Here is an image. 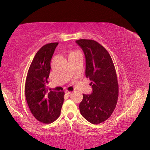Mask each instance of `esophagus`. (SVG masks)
I'll return each mask as SVG.
<instances>
[{"label": "esophagus", "mask_w": 150, "mask_h": 150, "mask_svg": "<svg viewBox=\"0 0 150 150\" xmlns=\"http://www.w3.org/2000/svg\"><path fill=\"white\" fill-rule=\"evenodd\" d=\"M71 91H65V93L66 94H71Z\"/></svg>", "instance_id": "34e87169"}]
</instances>
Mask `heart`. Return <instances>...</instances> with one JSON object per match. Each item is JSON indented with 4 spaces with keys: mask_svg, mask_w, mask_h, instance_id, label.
I'll return each mask as SVG.
<instances>
[{
    "mask_svg": "<svg viewBox=\"0 0 150 150\" xmlns=\"http://www.w3.org/2000/svg\"><path fill=\"white\" fill-rule=\"evenodd\" d=\"M74 52H74V51H72V52H70V54H72V53H74Z\"/></svg>",
    "mask_w": 150,
    "mask_h": 150,
    "instance_id": "heart-1",
    "label": "heart"
}]
</instances>
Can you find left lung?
<instances>
[{
    "label": "left lung",
    "mask_w": 150,
    "mask_h": 150,
    "mask_svg": "<svg viewBox=\"0 0 150 150\" xmlns=\"http://www.w3.org/2000/svg\"><path fill=\"white\" fill-rule=\"evenodd\" d=\"M86 58V76L91 81V94H83L81 114L92 124L105 121L111 115L118 98L115 67L107 50L94 40H76Z\"/></svg>",
    "instance_id": "obj_1"
}]
</instances>
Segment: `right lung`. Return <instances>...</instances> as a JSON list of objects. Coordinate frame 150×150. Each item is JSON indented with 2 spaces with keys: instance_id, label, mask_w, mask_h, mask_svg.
<instances>
[{
  "instance_id": "right-lung-1",
  "label": "right lung",
  "mask_w": 150,
  "mask_h": 150,
  "mask_svg": "<svg viewBox=\"0 0 150 150\" xmlns=\"http://www.w3.org/2000/svg\"><path fill=\"white\" fill-rule=\"evenodd\" d=\"M57 42L44 45L35 55L29 67L25 85L27 103L33 116L45 124L52 123L59 116L64 92L47 89L51 61Z\"/></svg>"
}]
</instances>
